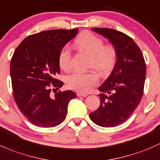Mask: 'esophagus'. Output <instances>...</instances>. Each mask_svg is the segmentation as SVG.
Returning a JSON list of instances; mask_svg holds the SVG:
<instances>
[{
	"instance_id": "obj_1",
	"label": "esophagus",
	"mask_w": 160,
	"mask_h": 160,
	"mask_svg": "<svg viewBox=\"0 0 160 160\" xmlns=\"http://www.w3.org/2000/svg\"><path fill=\"white\" fill-rule=\"evenodd\" d=\"M77 95H78V96L86 97L88 95H87L86 93H83V92H77Z\"/></svg>"
}]
</instances>
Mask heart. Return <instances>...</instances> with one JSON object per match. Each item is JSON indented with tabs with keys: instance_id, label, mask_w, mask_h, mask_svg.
I'll return each instance as SVG.
<instances>
[{
	"instance_id": "b5f03b06",
	"label": "heart",
	"mask_w": 160,
	"mask_h": 160,
	"mask_svg": "<svg viewBox=\"0 0 160 160\" xmlns=\"http://www.w3.org/2000/svg\"><path fill=\"white\" fill-rule=\"evenodd\" d=\"M77 48L84 51L90 55L89 66L100 75H107L112 70L116 61V50L113 46L104 45L100 38L90 32L80 34L75 41ZM72 52L68 46L61 50L58 55V64L64 71L71 68ZM66 84L69 88L81 92L89 91L98 83V77L94 72H74L66 77Z\"/></svg>"
}]
</instances>
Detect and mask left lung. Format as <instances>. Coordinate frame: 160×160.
Wrapping results in <instances>:
<instances>
[{"instance_id": "8db88e82", "label": "left lung", "mask_w": 160, "mask_h": 160, "mask_svg": "<svg viewBox=\"0 0 160 160\" xmlns=\"http://www.w3.org/2000/svg\"><path fill=\"white\" fill-rule=\"evenodd\" d=\"M92 31L108 39L116 50V62L111 75L98 88L100 105L89 114L94 123L113 127L126 122L140 103L146 68L136 42L122 32L106 28Z\"/></svg>"}]
</instances>
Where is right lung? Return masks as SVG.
Masks as SVG:
<instances>
[{"label": "right lung", "mask_w": 160, "mask_h": 160, "mask_svg": "<svg viewBox=\"0 0 160 160\" xmlns=\"http://www.w3.org/2000/svg\"><path fill=\"white\" fill-rule=\"evenodd\" d=\"M78 28L49 30L31 34L16 48L11 62V78L15 102L20 111L34 126L54 127L65 119L70 100L76 98L71 90L58 92L63 82L58 55ZM56 90L54 96L50 90Z\"/></svg>", "instance_id": "right-lung-1"}]
</instances>
